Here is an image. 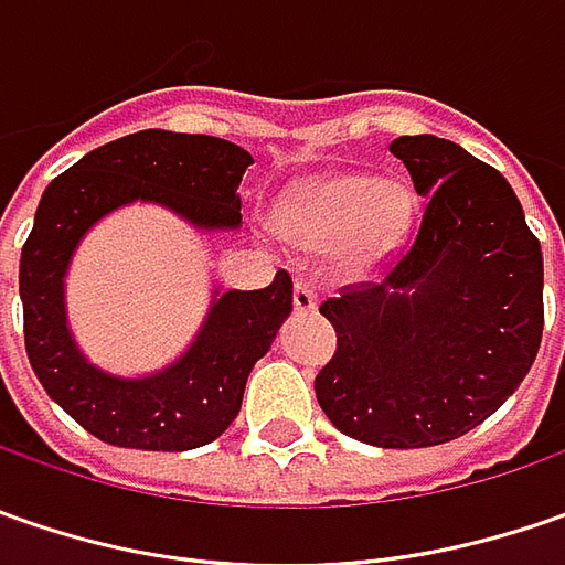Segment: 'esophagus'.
I'll return each mask as SVG.
<instances>
[{
    "label": "esophagus",
    "instance_id": "1",
    "mask_svg": "<svg viewBox=\"0 0 565 565\" xmlns=\"http://www.w3.org/2000/svg\"><path fill=\"white\" fill-rule=\"evenodd\" d=\"M317 298H320V289H317L315 279H308V276H301V279H295V295H292L295 311H301V315H308V311H315V308H317Z\"/></svg>",
    "mask_w": 565,
    "mask_h": 565
}]
</instances>
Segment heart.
Masks as SVG:
<instances>
[{"mask_svg": "<svg viewBox=\"0 0 565 565\" xmlns=\"http://www.w3.org/2000/svg\"><path fill=\"white\" fill-rule=\"evenodd\" d=\"M415 220V198L402 182H374L345 172L301 185L282 223L308 248L339 245L355 264H377L399 248Z\"/></svg>", "mask_w": 565, "mask_h": 565, "instance_id": "b5f03b06", "label": "heart"}]
</instances>
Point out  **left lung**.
<instances>
[{
  "label": "left lung",
  "mask_w": 565,
  "mask_h": 565,
  "mask_svg": "<svg viewBox=\"0 0 565 565\" xmlns=\"http://www.w3.org/2000/svg\"><path fill=\"white\" fill-rule=\"evenodd\" d=\"M424 213L374 282L320 305L337 352L315 377L345 437L383 449L449 444L490 418L529 374L544 333V260L510 182L459 143H390Z\"/></svg>",
  "instance_id": "obj_1"
}]
</instances>
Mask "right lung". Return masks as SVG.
<instances>
[{
	"mask_svg": "<svg viewBox=\"0 0 565 565\" xmlns=\"http://www.w3.org/2000/svg\"><path fill=\"white\" fill-rule=\"evenodd\" d=\"M250 163L248 150L223 138L147 128L90 150L43 191L18 273L24 345L50 399L103 444L182 452L216 440L242 408L254 361L292 311V276L279 270L267 289L223 292L172 367L121 380L87 364L65 323L62 279L81 235L131 201L163 204L201 228H238Z\"/></svg>",
	"mask_w": 565,
	"mask_h": 565,
	"instance_id": "right-lung-1",
	"label": "right lung"
}]
</instances>
